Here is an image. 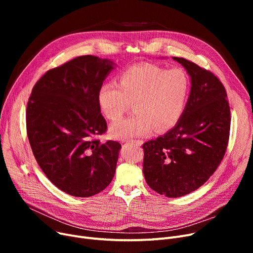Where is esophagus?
<instances>
[{
	"label": "esophagus",
	"mask_w": 253,
	"mask_h": 253,
	"mask_svg": "<svg viewBox=\"0 0 253 253\" xmlns=\"http://www.w3.org/2000/svg\"><path fill=\"white\" fill-rule=\"evenodd\" d=\"M129 142H131V143H134V144H141V142H140V141H138V140H131V141H129Z\"/></svg>",
	"instance_id": "1"
}]
</instances>
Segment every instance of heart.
I'll use <instances>...</instances> for the list:
<instances>
[{"label": "heart", "mask_w": 253, "mask_h": 253, "mask_svg": "<svg viewBox=\"0 0 253 253\" xmlns=\"http://www.w3.org/2000/svg\"><path fill=\"white\" fill-rule=\"evenodd\" d=\"M190 88V79L181 69L168 71L155 64L130 66L120 75L118 85L105 83L98 91L100 111L112 122L121 119L133 104L135 115L113 124L111 137L125 140L173 127L185 109Z\"/></svg>", "instance_id": "b5f03b06"}]
</instances>
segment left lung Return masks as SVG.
Masks as SVG:
<instances>
[{"label":"left lung","instance_id":"obj_1","mask_svg":"<svg viewBox=\"0 0 253 253\" xmlns=\"http://www.w3.org/2000/svg\"><path fill=\"white\" fill-rule=\"evenodd\" d=\"M191 78V92L176 125L143 143V175L160 195L177 198L194 192L214 173L228 147L231 112L227 92L209 71L173 57Z\"/></svg>","mask_w":253,"mask_h":253}]
</instances>
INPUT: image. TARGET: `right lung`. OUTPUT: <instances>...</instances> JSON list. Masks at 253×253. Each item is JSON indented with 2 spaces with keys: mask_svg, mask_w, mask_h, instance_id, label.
Returning a JSON list of instances; mask_svg holds the SVG:
<instances>
[{
  "mask_svg": "<svg viewBox=\"0 0 253 253\" xmlns=\"http://www.w3.org/2000/svg\"><path fill=\"white\" fill-rule=\"evenodd\" d=\"M117 64L83 55L48 71L33 88L26 131L36 160L64 193L91 197L111 183L121 144L94 139L106 131L98 91Z\"/></svg>",
  "mask_w": 253,
  "mask_h": 253,
  "instance_id": "add662e5",
  "label": "right lung"
}]
</instances>
